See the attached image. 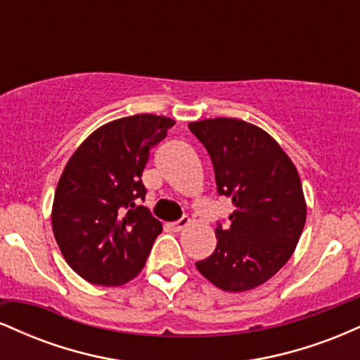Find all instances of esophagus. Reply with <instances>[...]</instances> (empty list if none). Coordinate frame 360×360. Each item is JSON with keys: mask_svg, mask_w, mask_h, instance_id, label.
Segmentation results:
<instances>
[{"mask_svg": "<svg viewBox=\"0 0 360 360\" xmlns=\"http://www.w3.org/2000/svg\"><path fill=\"white\" fill-rule=\"evenodd\" d=\"M189 223H191V220H189L188 217H183V218H181V220H177V221L172 223L171 226L176 230V232H181V230L186 229V226H188Z\"/></svg>", "mask_w": 360, "mask_h": 360, "instance_id": "obj_1", "label": "esophagus"}]
</instances>
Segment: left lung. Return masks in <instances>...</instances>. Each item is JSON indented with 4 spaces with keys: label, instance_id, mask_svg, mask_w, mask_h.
Returning a JSON list of instances; mask_svg holds the SVG:
<instances>
[{
    "label": "left lung",
    "instance_id": "8db88e82",
    "mask_svg": "<svg viewBox=\"0 0 360 360\" xmlns=\"http://www.w3.org/2000/svg\"><path fill=\"white\" fill-rule=\"evenodd\" d=\"M189 130L212 157L218 194L232 198L230 226L214 230L217 249L196 269L229 292L269 281L296 249L307 201L296 166L262 128L237 118H208Z\"/></svg>",
    "mask_w": 360,
    "mask_h": 360
}]
</instances>
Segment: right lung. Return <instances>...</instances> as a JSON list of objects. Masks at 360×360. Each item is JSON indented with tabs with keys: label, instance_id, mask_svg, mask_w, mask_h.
I'll return each instance as SVG.
<instances>
[{
	"label": "right lung",
	"instance_id": "right-lung-1",
	"mask_svg": "<svg viewBox=\"0 0 360 360\" xmlns=\"http://www.w3.org/2000/svg\"><path fill=\"white\" fill-rule=\"evenodd\" d=\"M174 120L134 115L94 130L65 164L52 205V230L71 269L91 284L122 286L146 266L162 223L146 200L148 150Z\"/></svg>",
	"mask_w": 360,
	"mask_h": 360
}]
</instances>
